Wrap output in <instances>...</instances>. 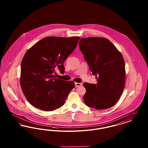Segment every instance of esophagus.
I'll return each instance as SVG.
<instances>
[{
  "mask_svg": "<svg viewBox=\"0 0 148 148\" xmlns=\"http://www.w3.org/2000/svg\"><path fill=\"white\" fill-rule=\"evenodd\" d=\"M75 85L76 87H79L82 85V83H75Z\"/></svg>",
  "mask_w": 148,
  "mask_h": 148,
  "instance_id": "34e87169",
  "label": "esophagus"
}]
</instances>
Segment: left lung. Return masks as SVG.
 Returning <instances> with one entry per match:
<instances>
[{
    "label": "left lung",
    "instance_id": "obj_1",
    "mask_svg": "<svg viewBox=\"0 0 148 148\" xmlns=\"http://www.w3.org/2000/svg\"><path fill=\"white\" fill-rule=\"evenodd\" d=\"M79 45L92 74L98 77L97 84L84 83L85 104L95 109L113 106L119 100L125 85L123 56L112 42L104 38H82Z\"/></svg>",
    "mask_w": 148,
    "mask_h": 148
}]
</instances>
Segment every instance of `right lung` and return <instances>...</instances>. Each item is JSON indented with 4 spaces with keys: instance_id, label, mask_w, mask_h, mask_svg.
I'll return each instance as SVG.
<instances>
[{
    "instance_id": "right-lung-1",
    "label": "right lung",
    "mask_w": 148,
    "mask_h": 148,
    "mask_svg": "<svg viewBox=\"0 0 148 148\" xmlns=\"http://www.w3.org/2000/svg\"><path fill=\"white\" fill-rule=\"evenodd\" d=\"M79 39L48 36L26 52L21 62V85L32 106L49 112L64 104L75 84L56 79L54 74L56 69L64 73V62L77 47Z\"/></svg>"
}]
</instances>
